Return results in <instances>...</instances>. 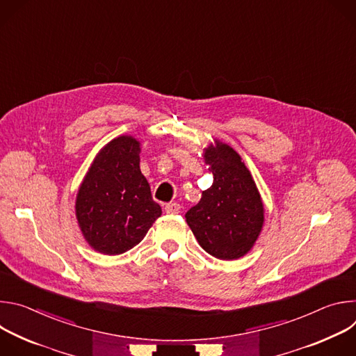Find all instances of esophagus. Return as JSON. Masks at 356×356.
<instances>
[{"label": "esophagus", "mask_w": 356, "mask_h": 356, "mask_svg": "<svg viewBox=\"0 0 356 356\" xmlns=\"http://www.w3.org/2000/svg\"><path fill=\"white\" fill-rule=\"evenodd\" d=\"M180 204H177V202H169V204L165 206V211L168 214H179L180 213Z\"/></svg>", "instance_id": "34e87169"}]
</instances>
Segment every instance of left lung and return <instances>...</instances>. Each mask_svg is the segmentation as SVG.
I'll return each instance as SVG.
<instances>
[{"instance_id": "obj_1", "label": "left lung", "mask_w": 356, "mask_h": 356, "mask_svg": "<svg viewBox=\"0 0 356 356\" xmlns=\"http://www.w3.org/2000/svg\"><path fill=\"white\" fill-rule=\"evenodd\" d=\"M214 181L186 213L200 246L214 258L238 259L255 245L264 227V202L236 152L216 140L204 149Z\"/></svg>"}]
</instances>
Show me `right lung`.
I'll list each match as a JSON object with an SVG mask.
<instances>
[{"label":"right lung","instance_id":"obj_1","mask_svg":"<svg viewBox=\"0 0 356 356\" xmlns=\"http://www.w3.org/2000/svg\"><path fill=\"white\" fill-rule=\"evenodd\" d=\"M140 143L122 135L92 161L76 198V217L87 243L104 255L138 245L162 216L139 168Z\"/></svg>","mask_w":356,"mask_h":356}]
</instances>
